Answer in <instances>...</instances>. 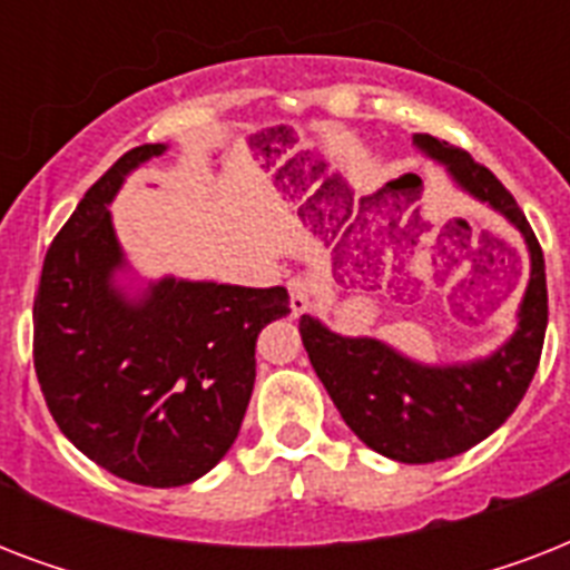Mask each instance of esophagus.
<instances>
[{"instance_id": "1", "label": "esophagus", "mask_w": 570, "mask_h": 570, "mask_svg": "<svg viewBox=\"0 0 570 570\" xmlns=\"http://www.w3.org/2000/svg\"><path fill=\"white\" fill-rule=\"evenodd\" d=\"M286 289H289V311H293V316H302V313L311 311V304H313V281H311V277L295 275L293 281L286 284Z\"/></svg>"}]
</instances>
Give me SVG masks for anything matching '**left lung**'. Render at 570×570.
Returning a JSON list of instances; mask_svg holds the SVG:
<instances>
[{"instance_id": "left-lung-1", "label": "left lung", "mask_w": 570, "mask_h": 570, "mask_svg": "<svg viewBox=\"0 0 570 570\" xmlns=\"http://www.w3.org/2000/svg\"><path fill=\"white\" fill-rule=\"evenodd\" d=\"M414 145L446 165L461 189L494 206L523 233L532 272L514 337L476 364L423 366L379 340L340 337L313 316H302L298 331L313 370L348 429L387 459L432 464L485 441L521 405L539 370L548 331V277L527 215L485 165L425 132H416Z\"/></svg>"}]
</instances>
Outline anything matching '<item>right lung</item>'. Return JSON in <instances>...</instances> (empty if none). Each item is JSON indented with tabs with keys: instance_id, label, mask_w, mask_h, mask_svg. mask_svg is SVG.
<instances>
[{
	"instance_id": "1",
	"label": "right lung",
	"mask_w": 570,
	"mask_h": 570,
	"mask_svg": "<svg viewBox=\"0 0 570 570\" xmlns=\"http://www.w3.org/2000/svg\"><path fill=\"white\" fill-rule=\"evenodd\" d=\"M165 145L132 147L58 230L35 295V373L67 441L118 479L177 488L230 450L257 375V337L284 286L165 277L141 302L111 286L124 254L106 206Z\"/></svg>"
}]
</instances>
